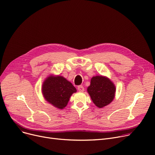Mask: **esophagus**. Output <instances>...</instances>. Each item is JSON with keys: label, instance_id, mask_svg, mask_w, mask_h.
Segmentation results:
<instances>
[{"label": "esophagus", "instance_id": "34e87169", "mask_svg": "<svg viewBox=\"0 0 155 155\" xmlns=\"http://www.w3.org/2000/svg\"><path fill=\"white\" fill-rule=\"evenodd\" d=\"M78 91L80 92H84V87L82 85H79L77 88Z\"/></svg>", "mask_w": 155, "mask_h": 155}]
</instances>
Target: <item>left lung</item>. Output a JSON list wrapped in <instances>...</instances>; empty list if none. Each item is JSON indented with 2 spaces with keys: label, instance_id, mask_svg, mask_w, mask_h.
<instances>
[{
  "label": "left lung",
  "instance_id": "left-lung-1",
  "mask_svg": "<svg viewBox=\"0 0 155 155\" xmlns=\"http://www.w3.org/2000/svg\"><path fill=\"white\" fill-rule=\"evenodd\" d=\"M87 92L96 106L102 108L109 105L114 98L116 87L107 77L95 76L91 78Z\"/></svg>",
  "mask_w": 155,
  "mask_h": 155
}]
</instances>
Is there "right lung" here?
Here are the masks:
<instances>
[{
	"label": "right lung",
	"instance_id": "add662e5",
	"mask_svg": "<svg viewBox=\"0 0 155 155\" xmlns=\"http://www.w3.org/2000/svg\"><path fill=\"white\" fill-rule=\"evenodd\" d=\"M77 89L62 76L48 77L42 85V93L45 99L54 107L63 109L67 106L71 95Z\"/></svg>",
	"mask_w": 155,
	"mask_h": 155
}]
</instances>
